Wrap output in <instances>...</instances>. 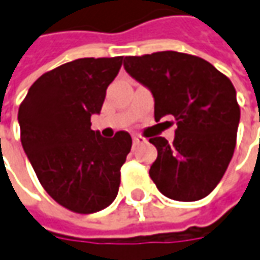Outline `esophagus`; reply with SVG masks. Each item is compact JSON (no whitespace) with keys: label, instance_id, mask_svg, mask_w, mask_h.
I'll use <instances>...</instances> for the list:
<instances>
[{"label":"esophagus","instance_id":"34e87169","mask_svg":"<svg viewBox=\"0 0 260 260\" xmlns=\"http://www.w3.org/2000/svg\"><path fill=\"white\" fill-rule=\"evenodd\" d=\"M132 142H134V145H140L142 142H145V138H142L140 135H134L132 137Z\"/></svg>","mask_w":260,"mask_h":260}]
</instances>
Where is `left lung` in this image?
<instances>
[{"mask_svg":"<svg viewBox=\"0 0 260 260\" xmlns=\"http://www.w3.org/2000/svg\"><path fill=\"white\" fill-rule=\"evenodd\" d=\"M154 97V118L175 116L173 142L152 137L150 177L164 197L192 202L220 183L236 147L240 108L232 81L208 61L175 51L123 59Z\"/></svg>","mask_w":260,"mask_h":260,"instance_id":"8db88e82","label":"left lung"}]
</instances>
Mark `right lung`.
Wrapping results in <instances>:
<instances>
[{
    "instance_id": "right-lung-1",
    "label": "right lung",
    "mask_w": 260,
    "mask_h": 260,
    "mask_svg": "<svg viewBox=\"0 0 260 260\" xmlns=\"http://www.w3.org/2000/svg\"><path fill=\"white\" fill-rule=\"evenodd\" d=\"M123 56L81 58L39 77L18 109L21 145L43 189L78 214L109 207L118 195L120 167L132 138H105L91 129Z\"/></svg>"
}]
</instances>
